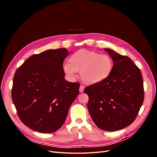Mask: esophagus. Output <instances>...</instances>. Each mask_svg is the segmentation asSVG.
<instances>
[{
  "mask_svg": "<svg viewBox=\"0 0 157 157\" xmlns=\"http://www.w3.org/2000/svg\"><path fill=\"white\" fill-rule=\"evenodd\" d=\"M84 89V86H83V85H80V88H79L80 92H83Z\"/></svg>",
  "mask_w": 157,
  "mask_h": 157,
  "instance_id": "34e87169",
  "label": "esophagus"
}]
</instances>
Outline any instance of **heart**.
<instances>
[{
    "label": "heart",
    "mask_w": 157,
    "mask_h": 157,
    "mask_svg": "<svg viewBox=\"0 0 157 157\" xmlns=\"http://www.w3.org/2000/svg\"><path fill=\"white\" fill-rule=\"evenodd\" d=\"M113 66V59L109 55L81 49L71 56L70 63H65L63 69L71 78H75L77 71H80V77L83 81L93 84L107 79L112 73Z\"/></svg>",
    "instance_id": "b5f03b06"
}]
</instances>
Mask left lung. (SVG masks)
I'll use <instances>...</instances> for the list:
<instances>
[{"mask_svg":"<svg viewBox=\"0 0 157 157\" xmlns=\"http://www.w3.org/2000/svg\"><path fill=\"white\" fill-rule=\"evenodd\" d=\"M113 58L112 73L103 81L84 88L88 109L100 129L116 131L134 121L144 99V81L140 69L126 56L104 49Z\"/></svg>","mask_w":157,"mask_h":157,"instance_id":"8db88e82","label":"left lung"}]
</instances>
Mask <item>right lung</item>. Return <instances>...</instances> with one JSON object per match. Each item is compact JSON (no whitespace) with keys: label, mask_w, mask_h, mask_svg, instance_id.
<instances>
[{"label":"right lung","mask_w":157,"mask_h":157,"mask_svg":"<svg viewBox=\"0 0 157 157\" xmlns=\"http://www.w3.org/2000/svg\"><path fill=\"white\" fill-rule=\"evenodd\" d=\"M67 50H48L31 56L14 75L12 98L20 121L32 130L52 133L63 124L79 92L80 83L64 78Z\"/></svg>","instance_id":"1"}]
</instances>
